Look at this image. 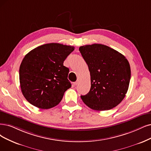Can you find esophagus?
<instances>
[{"label": "esophagus", "mask_w": 151, "mask_h": 151, "mask_svg": "<svg viewBox=\"0 0 151 151\" xmlns=\"http://www.w3.org/2000/svg\"><path fill=\"white\" fill-rule=\"evenodd\" d=\"M78 84V80H77L74 83V85H77Z\"/></svg>", "instance_id": "34e87169"}]
</instances>
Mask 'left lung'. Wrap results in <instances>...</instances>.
<instances>
[{
    "label": "left lung",
    "instance_id": "1",
    "mask_svg": "<svg viewBox=\"0 0 151 151\" xmlns=\"http://www.w3.org/2000/svg\"><path fill=\"white\" fill-rule=\"evenodd\" d=\"M80 52L88 66L91 88L81 98L89 108L106 111L124 98L131 79L129 61L123 55L102 44L81 46Z\"/></svg>",
    "mask_w": 151,
    "mask_h": 151
}]
</instances>
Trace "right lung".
<instances>
[{"label":"right lung","instance_id":"obj_1","mask_svg":"<svg viewBox=\"0 0 151 151\" xmlns=\"http://www.w3.org/2000/svg\"><path fill=\"white\" fill-rule=\"evenodd\" d=\"M75 47L51 43L28 53L19 69L21 91L32 105L43 109L55 107L71 88L69 69L63 65Z\"/></svg>","mask_w":151,"mask_h":151}]
</instances>
